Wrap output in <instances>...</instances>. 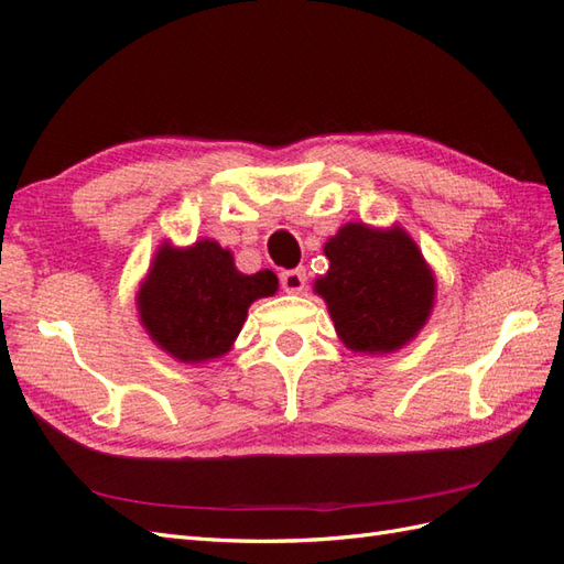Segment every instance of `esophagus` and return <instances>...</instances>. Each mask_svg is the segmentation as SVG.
Here are the masks:
<instances>
[{
  "label": "esophagus",
  "mask_w": 564,
  "mask_h": 564,
  "mask_svg": "<svg viewBox=\"0 0 564 564\" xmlns=\"http://www.w3.org/2000/svg\"><path fill=\"white\" fill-rule=\"evenodd\" d=\"M280 284L284 292L289 294H299L301 289L305 286V270L303 268H294V270H284L280 275Z\"/></svg>",
  "instance_id": "esophagus-1"
}]
</instances>
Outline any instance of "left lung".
<instances>
[{
    "label": "left lung",
    "mask_w": 564,
    "mask_h": 564,
    "mask_svg": "<svg viewBox=\"0 0 564 564\" xmlns=\"http://www.w3.org/2000/svg\"><path fill=\"white\" fill-rule=\"evenodd\" d=\"M324 253L332 265L315 292L350 350L390 352L414 338L433 308L435 280L412 237L348 224Z\"/></svg>",
    "instance_id": "obj_1"
}]
</instances>
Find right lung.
Segmentation results:
<instances>
[{"mask_svg": "<svg viewBox=\"0 0 564 564\" xmlns=\"http://www.w3.org/2000/svg\"><path fill=\"white\" fill-rule=\"evenodd\" d=\"M278 292L270 270L242 275L230 251L212 240L191 249L162 247L139 294L150 336L181 362H204L230 350L247 308Z\"/></svg>", "mask_w": 564, "mask_h": 564, "instance_id": "right-lung-1", "label": "right lung"}]
</instances>
